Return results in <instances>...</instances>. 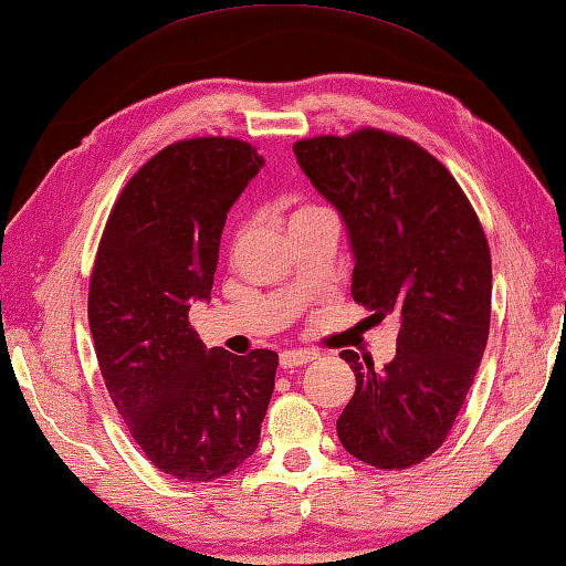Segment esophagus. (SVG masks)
Returning a JSON list of instances; mask_svg holds the SVG:
<instances>
[{
  "mask_svg": "<svg viewBox=\"0 0 566 566\" xmlns=\"http://www.w3.org/2000/svg\"><path fill=\"white\" fill-rule=\"evenodd\" d=\"M313 360H318V353H313V350H285V353H281V368L283 370L301 368V365H308Z\"/></svg>",
  "mask_w": 566,
  "mask_h": 566,
  "instance_id": "1",
  "label": "esophagus"
}]
</instances>
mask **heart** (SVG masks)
<instances>
[{
    "mask_svg": "<svg viewBox=\"0 0 566 566\" xmlns=\"http://www.w3.org/2000/svg\"><path fill=\"white\" fill-rule=\"evenodd\" d=\"M321 211H328V208L323 206H301L298 211H293L291 218H301V216H313V213H321Z\"/></svg>",
    "mask_w": 566,
    "mask_h": 566,
    "instance_id": "heart-1",
    "label": "heart"
}]
</instances>
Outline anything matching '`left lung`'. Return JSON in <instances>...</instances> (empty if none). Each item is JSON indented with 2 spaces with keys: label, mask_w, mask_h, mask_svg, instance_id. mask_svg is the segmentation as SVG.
<instances>
[{
  "label": "left lung",
  "mask_w": 566,
  "mask_h": 566,
  "mask_svg": "<svg viewBox=\"0 0 566 566\" xmlns=\"http://www.w3.org/2000/svg\"><path fill=\"white\" fill-rule=\"evenodd\" d=\"M303 174L338 208L353 251V301L400 321L378 370L343 350L355 395L338 418L353 458L380 470L418 464L448 440L490 335L492 261L480 218L438 158L380 128L303 138Z\"/></svg>",
  "instance_id": "1"
}]
</instances>
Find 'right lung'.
Returning <instances> with one entry per match:
<instances>
[{
	"instance_id": "1",
	"label": "right lung",
	"mask_w": 566,
	"mask_h": 566,
	"mask_svg": "<svg viewBox=\"0 0 566 566\" xmlns=\"http://www.w3.org/2000/svg\"><path fill=\"white\" fill-rule=\"evenodd\" d=\"M263 156L238 138L166 146L124 186L88 283V328L118 415L158 470L233 472L261 442L277 355L211 348L188 323L211 301L226 216Z\"/></svg>"
}]
</instances>
